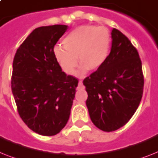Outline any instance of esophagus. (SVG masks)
<instances>
[{"instance_id":"esophagus-1","label":"esophagus","mask_w":158,"mask_h":158,"mask_svg":"<svg viewBox=\"0 0 158 158\" xmlns=\"http://www.w3.org/2000/svg\"><path fill=\"white\" fill-rule=\"evenodd\" d=\"M83 88H84V86H83V81H82V80H79V86H78V89H79V90H80V89H83Z\"/></svg>"}]
</instances>
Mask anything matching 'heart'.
<instances>
[{"mask_svg": "<svg viewBox=\"0 0 158 158\" xmlns=\"http://www.w3.org/2000/svg\"><path fill=\"white\" fill-rule=\"evenodd\" d=\"M111 35L105 27L83 25L78 27L63 40V47L56 46L53 55L59 66L67 75H73L78 66L81 72L96 70L103 66L110 54Z\"/></svg>", "mask_w": 158, "mask_h": 158, "instance_id": "heart-1", "label": "heart"}]
</instances>
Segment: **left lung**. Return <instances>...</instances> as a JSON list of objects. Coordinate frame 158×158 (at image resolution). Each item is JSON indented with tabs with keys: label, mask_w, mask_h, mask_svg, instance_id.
<instances>
[{
	"label": "left lung",
	"mask_w": 158,
	"mask_h": 158,
	"mask_svg": "<svg viewBox=\"0 0 158 158\" xmlns=\"http://www.w3.org/2000/svg\"><path fill=\"white\" fill-rule=\"evenodd\" d=\"M111 36L106 61L83 80L91 120L107 132L118 130L131 118L141 101L144 83L136 48L116 28Z\"/></svg>",
	"instance_id": "1"
}]
</instances>
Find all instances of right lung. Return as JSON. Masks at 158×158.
I'll return each mask as SVG.
<instances>
[{
    "label": "right lung",
    "instance_id": "right-lung-1",
    "mask_svg": "<svg viewBox=\"0 0 158 158\" xmlns=\"http://www.w3.org/2000/svg\"><path fill=\"white\" fill-rule=\"evenodd\" d=\"M68 26L35 28L17 50L11 88L18 112L37 134H58L70 118L79 80L61 70L53 48Z\"/></svg>",
    "mask_w": 158,
    "mask_h": 158
}]
</instances>
